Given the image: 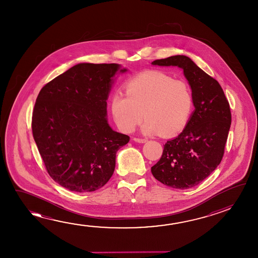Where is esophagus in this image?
<instances>
[{
    "label": "esophagus",
    "mask_w": 258,
    "mask_h": 258,
    "mask_svg": "<svg viewBox=\"0 0 258 258\" xmlns=\"http://www.w3.org/2000/svg\"><path fill=\"white\" fill-rule=\"evenodd\" d=\"M133 140L135 141V142H138V143H146L148 140L147 139H139V138H134Z\"/></svg>",
    "instance_id": "1"
}]
</instances>
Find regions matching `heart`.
I'll return each instance as SVG.
<instances>
[{"label":"heart","mask_w":258,"mask_h":258,"mask_svg":"<svg viewBox=\"0 0 258 258\" xmlns=\"http://www.w3.org/2000/svg\"><path fill=\"white\" fill-rule=\"evenodd\" d=\"M125 91L126 94L112 93L110 110L117 126L127 133L135 130L145 114L144 134L173 137L184 128L194 110L190 85L165 73L139 74L127 81Z\"/></svg>","instance_id":"b5f03b06"}]
</instances>
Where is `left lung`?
<instances>
[{
  "label": "left lung",
  "mask_w": 258,
  "mask_h": 258,
  "mask_svg": "<svg viewBox=\"0 0 258 258\" xmlns=\"http://www.w3.org/2000/svg\"><path fill=\"white\" fill-rule=\"evenodd\" d=\"M153 66L177 67L191 89L195 110L185 127L164 146L160 160L151 167L157 181L175 189L198 185L220 165L231 125V112L218 81L186 55L153 61Z\"/></svg>",
  "instance_id": "left-lung-1"
}]
</instances>
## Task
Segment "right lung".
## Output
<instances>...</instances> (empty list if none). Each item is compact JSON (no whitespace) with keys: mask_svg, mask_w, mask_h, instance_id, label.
Instances as JSON below:
<instances>
[{"mask_svg":"<svg viewBox=\"0 0 258 258\" xmlns=\"http://www.w3.org/2000/svg\"><path fill=\"white\" fill-rule=\"evenodd\" d=\"M118 63H80L55 77L38 93L32 133L47 173L72 191L105 185L116 154L130 137L114 131L107 118V100Z\"/></svg>","mask_w":258,"mask_h":258,"instance_id":"obj_1","label":"right lung"}]
</instances>
